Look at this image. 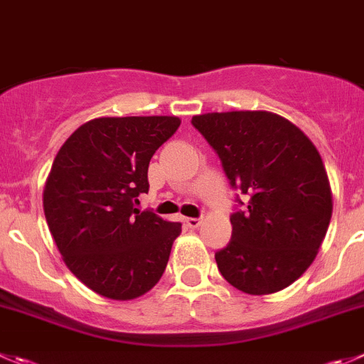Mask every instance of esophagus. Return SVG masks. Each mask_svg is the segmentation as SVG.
Masks as SVG:
<instances>
[{
	"instance_id": "esophagus-1",
	"label": "esophagus",
	"mask_w": 364,
	"mask_h": 364,
	"mask_svg": "<svg viewBox=\"0 0 364 364\" xmlns=\"http://www.w3.org/2000/svg\"><path fill=\"white\" fill-rule=\"evenodd\" d=\"M184 225L189 228H198L202 225V218H186Z\"/></svg>"
}]
</instances>
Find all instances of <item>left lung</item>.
<instances>
[{"label": "left lung", "mask_w": 364, "mask_h": 364, "mask_svg": "<svg viewBox=\"0 0 364 364\" xmlns=\"http://www.w3.org/2000/svg\"><path fill=\"white\" fill-rule=\"evenodd\" d=\"M191 123L248 198L230 216L232 240L214 255L218 269L248 295L288 288L314 261L331 223L332 191L316 146L266 110L200 114Z\"/></svg>", "instance_id": "left-lung-1"}]
</instances>
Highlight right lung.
I'll return each instance as SVG.
<instances>
[{
  "instance_id": "right-lung-1",
  "label": "right lung",
  "mask_w": 364,
  "mask_h": 364,
  "mask_svg": "<svg viewBox=\"0 0 364 364\" xmlns=\"http://www.w3.org/2000/svg\"><path fill=\"white\" fill-rule=\"evenodd\" d=\"M180 119L96 117L68 137L43 193L44 216L65 266L112 300L150 291L168 264L182 225L136 209L148 193V166Z\"/></svg>"
}]
</instances>
